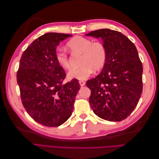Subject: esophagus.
Returning <instances> with one entry per match:
<instances>
[{
    "label": "esophagus",
    "mask_w": 159,
    "mask_h": 159,
    "mask_svg": "<svg viewBox=\"0 0 159 159\" xmlns=\"http://www.w3.org/2000/svg\"><path fill=\"white\" fill-rule=\"evenodd\" d=\"M79 83H80V86H81V87H83L84 85H85V82L83 81V80H80Z\"/></svg>",
    "instance_id": "1"
}]
</instances>
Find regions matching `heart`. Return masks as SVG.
Returning <instances> with one entry per match:
<instances>
[{
  "mask_svg": "<svg viewBox=\"0 0 159 159\" xmlns=\"http://www.w3.org/2000/svg\"><path fill=\"white\" fill-rule=\"evenodd\" d=\"M67 47L73 53L82 54L80 64L82 66L71 69L67 77L70 79L85 80L93 72L100 70L104 66L107 59L105 45L100 41L82 36H76L67 42ZM55 57L59 65L64 69H69L70 62L67 52L63 49H57Z\"/></svg>",
  "mask_w": 159,
  "mask_h": 159,
  "instance_id": "1",
  "label": "heart"
}]
</instances>
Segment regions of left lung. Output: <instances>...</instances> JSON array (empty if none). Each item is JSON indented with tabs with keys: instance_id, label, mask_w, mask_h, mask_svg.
Listing matches in <instances>:
<instances>
[{
	"instance_id": "obj_1",
	"label": "left lung",
	"mask_w": 159,
	"mask_h": 159,
	"mask_svg": "<svg viewBox=\"0 0 159 159\" xmlns=\"http://www.w3.org/2000/svg\"><path fill=\"white\" fill-rule=\"evenodd\" d=\"M86 35L102 38L107 51L102 72L86 82L91 89V107L103 120H125L137 105L143 90V66L136 47L113 30L99 29Z\"/></svg>"
}]
</instances>
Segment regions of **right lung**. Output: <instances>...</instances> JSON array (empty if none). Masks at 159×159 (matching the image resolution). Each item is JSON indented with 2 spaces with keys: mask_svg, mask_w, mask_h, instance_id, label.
Returning <instances> with one entry per match:
<instances>
[{
  "mask_svg": "<svg viewBox=\"0 0 159 159\" xmlns=\"http://www.w3.org/2000/svg\"><path fill=\"white\" fill-rule=\"evenodd\" d=\"M72 35L48 33L34 40L21 57L17 82L24 107L33 120L49 127L63 124L71 116L77 79L63 84L66 72L57 63V46Z\"/></svg>",
  "mask_w": 159,
  "mask_h": 159,
  "instance_id": "1",
  "label": "right lung"
}]
</instances>
